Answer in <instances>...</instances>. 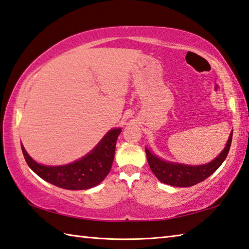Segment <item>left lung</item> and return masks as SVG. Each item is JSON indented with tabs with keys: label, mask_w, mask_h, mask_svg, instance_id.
I'll return each mask as SVG.
<instances>
[{
	"label": "left lung",
	"mask_w": 249,
	"mask_h": 249,
	"mask_svg": "<svg viewBox=\"0 0 249 249\" xmlns=\"http://www.w3.org/2000/svg\"><path fill=\"white\" fill-rule=\"evenodd\" d=\"M231 136H233V132L231 133L225 148L223 149L222 153L206 165L189 166L182 165V163L165 161L146 148L148 165L154 175L162 183L172 185V187H192V185L205 180L218 169V167L222 165L230 151Z\"/></svg>",
	"instance_id": "left-lung-1"
}]
</instances>
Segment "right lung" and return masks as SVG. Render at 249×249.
Here are the masks:
<instances>
[{"instance_id": "1", "label": "right lung", "mask_w": 249, "mask_h": 249, "mask_svg": "<svg viewBox=\"0 0 249 249\" xmlns=\"http://www.w3.org/2000/svg\"><path fill=\"white\" fill-rule=\"evenodd\" d=\"M121 130V128L108 130L93 150L69 165H40L26 153L22 145L23 155L29 168L47 182L67 190H86L102 182L108 175Z\"/></svg>"}]
</instances>
